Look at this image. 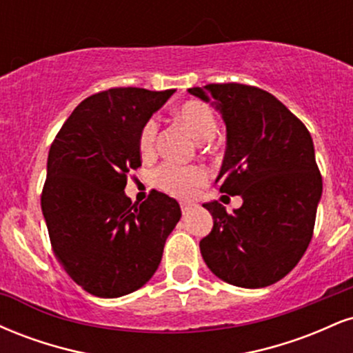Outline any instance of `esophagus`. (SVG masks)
<instances>
[{
    "label": "esophagus",
    "mask_w": 353,
    "mask_h": 353,
    "mask_svg": "<svg viewBox=\"0 0 353 353\" xmlns=\"http://www.w3.org/2000/svg\"><path fill=\"white\" fill-rule=\"evenodd\" d=\"M181 209H182V214H184V216H189V214L194 210V205H192V204H185V202H182Z\"/></svg>",
    "instance_id": "34e87169"
}]
</instances>
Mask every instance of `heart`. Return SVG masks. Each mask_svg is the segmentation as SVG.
I'll return each mask as SVG.
<instances>
[{
  "instance_id": "obj_1",
  "label": "heart",
  "mask_w": 353,
  "mask_h": 353,
  "mask_svg": "<svg viewBox=\"0 0 353 353\" xmlns=\"http://www.w3.org/2000/svg\"><path fill=\"white\" fill-rule=\"evenodd\" d=\"M177 119L192 132L197 141H208L216 131V119L212 109L199 101H188L177 109ZM157 136V123L148 121L139 136V151L149 156L154 151ZM208 181V172L202 168H181V165L165 164L156 172V182L161 189L177 197L194 196L197 188Z\"/></svg>"
}]
</instances>
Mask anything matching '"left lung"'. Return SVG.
<instances>
[{
  "instance_id": "left-lung-1",
  "label": "left lung",
  "mask_w": 353,
  "mask_h": 353,
  "mask_svg": "<svg viewBox=\"0 0 353 353\" xmlns=\"http://www.w3.org/2000/svg\"><path fill=\"white\" fill-rule=\"evenodd\" d=\"M189 94L209 103L225 124L216 185L241 196L232 214L204 202L214 219L201 254L216 277L244 289L272 285L309 247L322 177L310 132L275 96L245 84H208Z\"/></svg>"
}]
</instances>
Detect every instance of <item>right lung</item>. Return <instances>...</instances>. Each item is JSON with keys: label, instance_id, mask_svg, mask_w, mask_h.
Wrapping results in <instances>:
<instances>
[{"label": "right lung", "instance_id": "obj_1", "mask_svg": "<svg viewBox=\"0 0 353 353\" xmlns=\"http://www.w3.org/2000/svg\"><path fill=\"white\" fill-rule=\"evenodd\" d=\"M176 89L114 88L84 99L52 141L41 209L68 275L89 294L116 299L151 281L179 202L154 190L143 204L125 196L141 165L139 136Z\"/></svg>", "mask_w": 353, "mask_h": 353}]
</instances>
